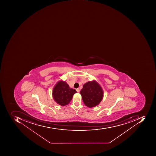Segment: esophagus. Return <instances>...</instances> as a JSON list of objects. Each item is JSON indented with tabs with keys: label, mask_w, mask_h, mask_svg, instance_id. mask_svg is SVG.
Masks as SVG:
<instances>
[{
	"label": "esophagus",
	"mask_w": 156,
	"mask_h": 156,
	"mask_svg": "<svg viewBox=\"0 0 156 156\" xmlns=\"http://www.w3.org/2000/svg\"><path fill=\"white\" fill-rule=\"evenodd\" d=\"M76 91L77 92H80L79 88H77V89H76Z\"/></svg>",
	"instance_id": "1"
}]
</instances>
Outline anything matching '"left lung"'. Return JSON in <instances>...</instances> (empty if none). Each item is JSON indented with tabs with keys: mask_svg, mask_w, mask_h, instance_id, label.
I'll return each instance as SVG.
<instances>
[{
	"mask_svg": "<svg viewBox=\"0 0 156 156\" xmlns=\"http://www.w3.org/2000/svg\"><path fill=\"white\" fill-rule=\"evenodd\" d=\"M80 94L85 105L89 108L98 105L104 97L103 89L95 80L84 84Z\"/></svg>",
	"mask_w": 156,
	"mask_h": 156,
	"instance_id": "8db88e82",
	"label": "left lung"
}]
</instances>
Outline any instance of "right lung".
<instances>
[{
    "label": "right lung",
    "mask_w": 156,
    "mask_h": 156,
    "mask_svg": "<svg viewBox=\"0 0 156 156\" xmlns=\"http://www.w3.org/2000/svg\"><path fill=\"white\" fill-rule=\"evenodd\" d=\"M76 91L70 88L65 81L59 80L55 85L52 91L54 101L61 106L67 105L72 99Z\"/></svg>",
    "instance_id": "right-lung-1"
}]
</instances>
